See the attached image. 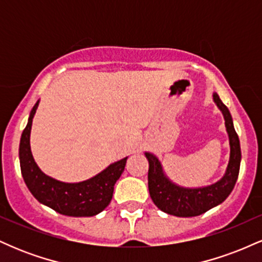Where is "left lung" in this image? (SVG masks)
I'll list each match as a JSON object with an SVG mask.
<instances>
[{
	"mask_svg": "<svg viewBox=\"0 0 262 262\" xmlns=\"http://www.w3.org/2000/svg\"><path fill=\"white\" fill-rule=\"evenodd\" d=\"M213 101L223 113L230 145L229 162L225 173L219 181L204 187H182L171 181L166 176L160 160L154 154L145 152L149 161L148 186L150 197L155 206L167 214L176 215V217H196L202 214L224 202L235 186L239 176L240 161H242L239 137L234 129L233 118L229 110L215 92H213Z\"/></svg>",
	"mask_w": 262,
	"mask_h": 262,
	"instance_id": "obj_1",
	"label": "left lung"
}]
</instances>
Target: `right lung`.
Here are the masks:
<instances>
[{
  "instance_id": "add662e5",
  "label": "right lung",
  "mask_w": 262,
  "mask_h": 262,
  "mask_svg": "<svg viewBox=\"0 0 262 262\" xmlns=\"http://www.w3.org/2000/svg\"><path fill=\"white\" fill-rule=\"evenodd\" d=\"M39 101L29 113L19 143L20 172L31 193L44 206L69 217H92L110 204L116 182L124 171L128 158L113 162L100 173L82 182L69 183L45 175L39 169L31 150L33 117Z\"/></svg>"
}]
</instances>
